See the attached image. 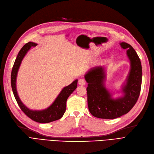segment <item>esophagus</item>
I'll return each mask as SVG.
<instances>
[{"label": "esophagus", "instance_id": "esophagus-1", "mask_svg": "<svg viewBox=\"0 0 154 154\" xmlns=\"http://www.w3.org/2000/svg\"><path fill=\"white\" fill-rule=\"evenodd\" d=\"M79 85H81V86H84L85 84H86V81H85L84 79H79Z\"/></svg>", "mask_w": 154, "mask_h": 154}]
</instances>
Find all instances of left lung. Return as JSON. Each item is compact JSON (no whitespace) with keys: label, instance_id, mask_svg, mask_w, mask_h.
<instances>
[{"label":"left lung","instance_id":"1","mask_svg":"<svg viewBox=\"0 0 154 154\" xmlns=\"http://www.w3.org/2000/svg\"><path fill=\"white\" fill-rule=\"evenodd\" d=\"M119 44L122 49H127L126 54L130 61L129 73L121 89L122 96L113 98V94L106 88V71L103 66L91 68L84 75L88 83V109L95 117L113 119L126 114L131 110L140 96L142 80L140 60L130 44Z\"/></svg>","mask_w":154,"mask_h":154}]
</instances>
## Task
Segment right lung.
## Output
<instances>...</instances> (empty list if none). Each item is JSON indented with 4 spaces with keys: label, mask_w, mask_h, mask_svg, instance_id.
<instances>
[{
    "label": "right lung",
    "mask_w": 154,
    "mask_h": 154,
    "mask_svg": "<svg viewBox=\"0 0 154 154\" xmlns=\"http://www.w3.org/2000/svg\"><path fill=\"white\" fill-rule=\"evenodd\" d=\"M37 44L29 42L25 44L20 51L11 72V82L12 90L21 110L33 121L39 123H49L61 119L66 111V103L69 96L75 90L77 87L78 80L74 81L72 84L62 89L60 94L57 96L53 103L47 109L41 110H34L28 109L21 101L16 89V78L21 61L25 56L32 47H35Z\"/></svg>",
    "instance_id": "obj_1"
}]
</instances>
